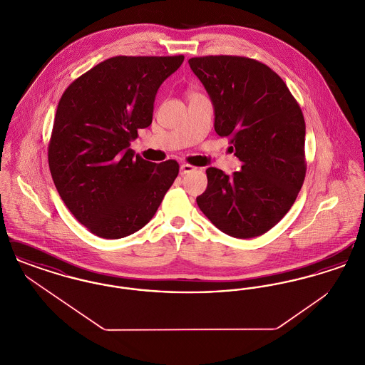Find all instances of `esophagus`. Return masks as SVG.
<instances>
[{
  "label": "esophagus",
  "mask_w": 365,
  "mask_h": 365,
  "mask_svg": "<svg viewBox=\"0 0 365 365\" xmlns=\"http://www.w3.org/2000/svg\"><path fill=\"white\" fill-rule=\"evenodd\" d=\"M197 168L195 167H192L190 164H180V174H189V173H192V171H195Z\"/></svg>",
  "instance_id": "esophagus-1"
}]
</instances>
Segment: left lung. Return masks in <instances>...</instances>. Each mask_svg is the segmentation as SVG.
Listing matches in <instances>:
<instances>
[{
    "label": "left lung",
    "mask_w": 365,
    "mask_h": 365,
    "mask_svg": "<svg viewBox=\"0 0 365 365\" xmlns=\"http://www.w3.org/2000/svg\"><path fill=\"white\" fill-rule=\"evenodd\" d=\"M189 64L212 100L215 131L230 138L242 164L231 176L208 168L197 204L227 235L260 237L278 225L302 187V110L278 73L255 58L220 54L192 57Z\"/></svg>",
    "instance_id": "8db88e82"
}]
</instances>
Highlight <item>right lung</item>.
<instances>
[{"mask_svg":"<svg viewBox=\"0 0 365 365\" xmlns=\"http://www.w3.org/2000/svg\"><path fill=\"white\" fill-rule=\"evenodd\" d=\"M185 56H116L75 79L57 105L48 160L75 219L105 240L150 222L179 174L175 160L134 157L130 142L152 124L161 83Z\"/></svg>","mask_w":365,"mask_h":365,"instance_id":"right-lung-1","label":"right lung"}]
</instances>
